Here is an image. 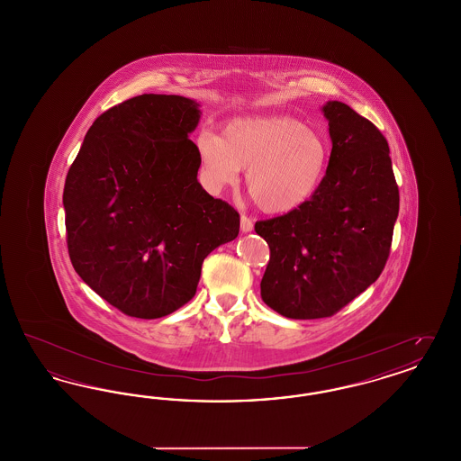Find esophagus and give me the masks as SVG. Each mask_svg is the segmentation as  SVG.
Segmentation results:
<instances>
[{
    "label": "esophagus",
    "instance_id": "obj_1",
    "mask_svg": "<svg viewBox=\"0 0 461 461\" xmlns=\"http://www.w3.org/2000/svg\"><path fill=\"white\" fill-rule=\"evenodd\" d=\"M240 230L243 233H249V231H252L254 230V222L250 218H247L245 214L240 218Z\"/></svg>",
    "mask_w": 461,
    "mask_h": 461
}]
</instances>
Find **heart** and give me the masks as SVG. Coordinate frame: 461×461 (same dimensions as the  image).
Returning <instances> with one entry per match:
<instances>
[{"mask_svg":"<svg viewBox=\"0 0 461 461\" xmlns=\"http://www.w3.org/2000/svg\"><path fill=\"white\" fill-rule=\"evenodd\" d=\"M203 185L221 192L240 169L256 203L273 214L303 205L314 194L329 164L325 140L286 115L247 117L230 122L222 138L212 131L195 136Z\"/></svg>","mask_w":461,"mask_h":461,"instance_id":"obj_1","label":"heart"}]
</instances>
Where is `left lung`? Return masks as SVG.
Here are the masks:
<instances>
[{
	"mask_svg": "<svg viewBox=\"0 0 461 461\" xmlns=\"http://www.w3.org/2000/svg\"><path fill=\"white\" fill-rule=\"evenodd\" d=\"M323 113L331 154L320 186L297 209L256 222L271 252L261 297L292 320L329 318L376 282L399 212L385 136L342 102Z\"/></svg>",
	"mask_w": 461,
	"mask_h": 461,
	"instance_id": "left-lung-1",
	"label": "left lung"
}]
</instances>
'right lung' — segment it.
<instances>
[{
    "label": "right lung",
    "instance_id": "obj_1",
    "mask_svg": "<svg viewBox=\"0 0 461 461\" xmlns=\"http://www.w3.org/2000/svg\"><path fill=\"white\" fill-rule=\"evenodd\" d=\"M197 102L140 95L89 128L64 186L76 273L121 312L155 320L197 292L203 259L235 240L239 212L198 183Z\"/></svg>",
    "mask_w": 461,
    "mask_h": 461
}]
</instances>
